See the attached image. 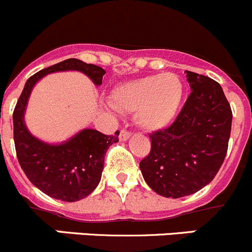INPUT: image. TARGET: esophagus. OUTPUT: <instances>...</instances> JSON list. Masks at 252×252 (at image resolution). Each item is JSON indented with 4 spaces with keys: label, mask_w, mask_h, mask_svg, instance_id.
Returning a JSON list of instances; mask_svg holds the SVG:
<instances>
[{
    "label": "esophagus",
    "mask_w": 252,
    "mask_h": 252,
    "mask_svg": "<svg viewBox=\"0 0 252 252\" xmlns=\"http://www.w3.org/2000/svg\"><path fill=\"white\" fill-rule=\"evenodd\" d=\"M129 136H131V132H129L128 129L123 128V129H121L119 138H120V141H126V139L129 138Z\"/></svg>",
    "instance_id": "34e87169"
}]
</instances>
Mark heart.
Masks as SVG:
<instances>
[{
	"mask_svg": "<svg viewBox=\"0 0 252 252\" xmlns=\"http://www.w3.org/2000/svg\"><path fill=\"white\" fill-rule=\"evenodd\" d=\"M183 81L174 73L153 74L118 86L111 92L116 110L134 111V120L147 129L168 126L184 100Z\"/></svg>",
	"mask_w": 252,
	"mask_h": 252,
	"instance_id": "1",
	"label": "heart"
}]
</instances>
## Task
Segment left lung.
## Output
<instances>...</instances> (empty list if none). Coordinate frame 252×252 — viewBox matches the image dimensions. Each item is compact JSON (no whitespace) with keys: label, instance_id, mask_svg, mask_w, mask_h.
<instances>
[{"label":"left lung","instance_id":"8db88e82","mask_svg":"<svg viewBox=\"0 0 252 252\" xmlns=\"http://www.w3.org/2000/svg\"><path fill=\"white\" fill-rule=\"evenodd\" d=\"M186 73L192 89L188 100L168 128L149 134L151 152L139 163L149 188L164 197H184L205 188L228 151L233 114L220 84Z\"/></svg>","mask_w":252,"mask_h":252}]
</instances>
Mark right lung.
Here are the masks:
<instances>
[{"label": "right lung", "mask_w": 252, "mask_h": 252, "mask_svg": "<svg viewBox=\"0 0 252 252\" xmlns=\"http://www.w3.org/2000/svg\"><path fill=\"white\" fill-rule=\"evenodd\" d=\"M81 71L96 86L105 74L101 67L77 59H67L36 72L27 81L13 111V137L17 158L27 178L47 196L64 202L87 197L98 186L106 151L119 142L120 132L108 136L96 129H82L62 144L39 141L27 129L24 110L34 84L45 74L59 71Z\"/></svg>", "instance_id": "add662e5"}]
</instances>
